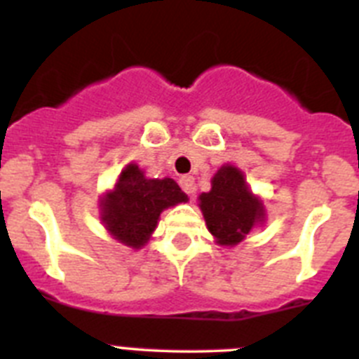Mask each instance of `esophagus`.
Wrapping results in <instances>:
<instances>
[{
  "label": "esophagus",
  "instance_id": "1",
  "mask_svg": "<svg viewBox=\"0 0 359 359\" xmlns=\"http://www.w3.org/2000/svg\"><path fill=\"white\" fill-rule=\"evenodd\" d=\"M180 187H182L185 194L192 196L196 192L194 177H192V176H182V177H180Z\"/></svg>",
  "mask_w": 359,
  "mask_h": 359
}]
</instances>
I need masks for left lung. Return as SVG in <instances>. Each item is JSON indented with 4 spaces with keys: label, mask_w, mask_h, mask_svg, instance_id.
<instances>
[{
    "label": "left lung",
    "mask_w": 359,
    "mask_h": 359,
    "mask_svg": "<svg viewBox=\"0 0 359 359\" xmlns=\"http://www.w3.org/2000/svg\"><path fill=\"white\" fill-rule=\"evenodd\" d=\"M207 226L219 244H237L264 215L262 203L248 190L241 170L224 165L212 180L210 192L199 196Z\"/></svg>",
    "instance_id": "1"
}]
</instances>
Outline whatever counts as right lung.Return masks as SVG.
<instances>
[{
  "mask_svg": "<svg viewBox=\"0 0 359 359\" xmlns=\"http://www.w3.org/2000/svg\"><path fill=\"white\" fill-rule=\"evenodd\" d=\"M183 201L187 194L174 180H147L138 165L131 163L122 170L115 190L104 198L102 219L120 243L140 248L156 228L161 210Z\"/></svg>",
  "mask_w": 359,
  "mask_h": 359,
  "instance_id": "right-lung-1",
  "label": "right lung"
}]
</instances>
